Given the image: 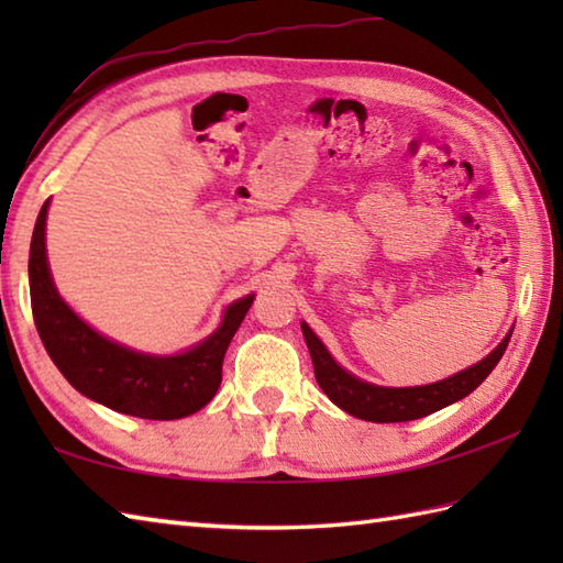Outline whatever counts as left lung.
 I'll return each instance as SVG.
<instances>
[{"instance_id": "obj_1", "label": "left lung", "mask_w": 563, "mask_h": 563, "mask_svg": "<svg viewBox=\"0 0 563 563\" xmlns=\"http://www.w3.org/2000/svg\"><path fill=\"white\" fill-rule=\"evenodd\" d=\"M302 333L307 341L309 355L314 363V377L319 387L324 389L327 397L355 418L373 423H401V421H416L428 413H435L445 406L464 399L466 394H472L482 382L492 375V369L504 357L510 333L500 341L496 349L488 353L484 361H479L472 367L462 369V373L452 375L448 379L433 382V385L423 387H377L353 377L351 373L333 361L327 345L317 339V333L309 329L302 321Z\"/></svg>"}]
</instances>
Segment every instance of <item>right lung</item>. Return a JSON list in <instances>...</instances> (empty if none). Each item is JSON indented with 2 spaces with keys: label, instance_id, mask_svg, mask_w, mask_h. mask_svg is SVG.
<instances>
[{
  "label": "right lung",
  "instance_id": "1",
  "mask_svg": "<svg viewBox=\"0 0 563 563\" xmlns=\"http://www.w3.org/2000/svg\"><path fill=\"white\" fill-rule=\"evenodd\" d=\"M43 202L33 227L29 254V285L35 329L51 361L71 387L118 413L174 421L200 411L222 382V361L242 324L254 295L227 307L220 329L194 349L178 355L137 353L109 341L81 321L57 295L45 256Z\"/></svg>",
  "mask_w": 563,
  "mask_h": 563
}]
</instances>
